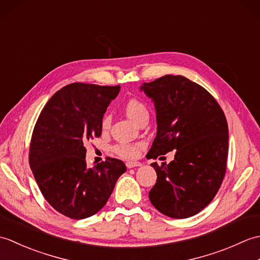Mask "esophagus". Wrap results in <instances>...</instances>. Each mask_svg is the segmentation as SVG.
I'll use <instances>...</instances> for the list:
<instances>
[{
  "label": "esophagus",
  "instance_id": "34e87169",
  "mask_svg": "<svg viewBox=\"0 0 260 260\" xmlns=\"http://www.w3.org/2000/svg\"><path fill=\"white\" fill-rule=\"evenodd\" d=\"M141 163L140 162H127L126 163V167L128 169H132V168H135V167H141Z\"/></svg>",
  "mask_w": 260,
  "mask_h": 260
}]
</instances>
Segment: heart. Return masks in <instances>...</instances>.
Segmentation results:
<instances>
[{"label": "heart", "mask_w": 260, "mask_h": 260, "mask_svg": "<svg viewBox=\"0 0 260 260\" xmlns=\"http://www.w3.org/2000/svg\"><path fill=\"white\" fill-rule=\"evenodd\" d=\"M125 113L128 117L139 124L143 118H148V109L146 105L139 101V99H129L128 102L125 104L124 106ZM110 116L108 114H105L102 118V129L107 131L110 126ZM139 144H117L113 147V151L117 154V155L125 157V158H134L139 154Z\"/></svg>", "instance_id": "obj_1"}]
</instances>
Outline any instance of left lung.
I'll return each instance as SVG.
<instances>
[{
	"instance_id": "obj_1",
	"label": "left lung",
	"mask_w": 260,
	"mask_h": 260,
	"mask_svg": "<svg viewBox=\"0 0 260 260\" xmlns=\"http://www.w3.org/2000/svg\"><path fill=\"white\" fill-rule=\"evenodd\" d=\"M141 90L156 110V137L147 155L155 159L175 151L169 164H151L157 179L148 198L168 217H192L212 201L224 178L229 135L223 110L183 76H163L144 82Z\"/></svg>"
}]
</instances>
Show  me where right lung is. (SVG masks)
I'll use <instances>...</instances> for the list:
<instances>
[{
  "instance_id": "1",
  "label": "right lung",
  "mask_w": 260,
  "mask_h": 260,
  "mask_svg": "<svg viewBox=\"0 0 260 260\" xmlns=\"http://www.w3.org/2000/svg\"><path fill=\"white\" fill-rule=\"evenodd\" d=\"M119 86L75 82L49 99L32 133L29 163L50 206L71 219L97 213L126 171L123 161L108 157L92 169L85 144L102 135V118Z\"/></svg>"
}]
</instances>
